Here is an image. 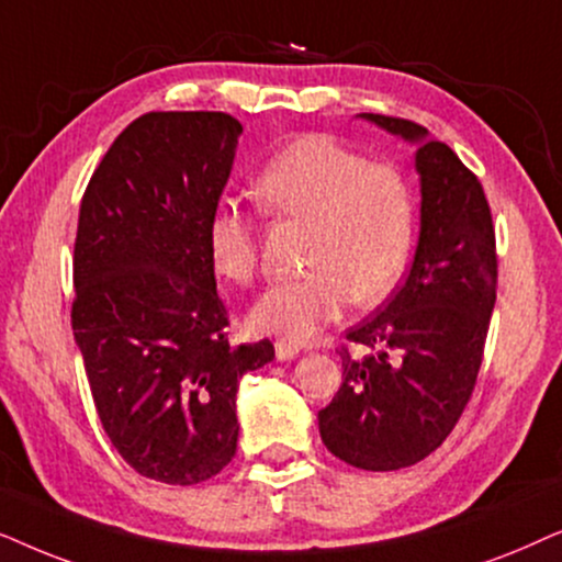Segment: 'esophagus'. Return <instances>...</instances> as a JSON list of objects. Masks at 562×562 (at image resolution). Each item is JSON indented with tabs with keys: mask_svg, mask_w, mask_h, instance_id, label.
<instances>
[{
	"mask_svg": "<svg viewBox=\"0 0 562 562\" xmlns=\"http://www.w3.org/2000/svg\"><path fill=\"white\" fill-rule=\"evenodd\" d=\"M274 355H277V359H280V362H285V359H293V357L301 355V347H297V344H293V341H288V339H277L274 341Z\"/></svg>",
	"mask_w": 562,
	"mask_h": 562,
	"instance_id": "obj_1",
	"label": "esophagus"
}]
</instances>
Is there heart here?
<instances>
[{
	"label": "heart",
	"mask_w": 562,
	"mask_h": 562,
	"mask_svg": "<svg viewBox=\"0 0 562 562\" xmlns=\"http://www.w3.org/2000/svg\"><path fill=\"white\" fill-rule=\"evenodd\" d=\"M267 218L311 223L308 269L269 285L249 313L257 331L308 341L347 308L375 305L406 272L416 238V194L403 169L368 161L324 133L290 140L251 182ZM207 257L223 280L249 285L259 269L251 215L223 203L207 221Z\"/></svg>",
	"instance_id": "1"
}]
</instances>
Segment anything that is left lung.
Listing matches in <instances>:
<instances>
[{
	"instance_id": "1",
	"label": "left lung",
	"mask_w": 562,
	"mask_h": 562,
	"mask_svg": "<svg viewBox=\"0 0 562 562\" xmlns=\"http://www.w3.org/2000/svg\"><path fill=\"white\" fill-rule=\"evenodd\" d=\"M364 117L418 140L422 234L414 265L387 303L349 328L344 380L318 411L326 450L362 470L416 465L450 437L475 391L496 305V228L481 179L424 125Z\"/></svg>"
}]
</instances>
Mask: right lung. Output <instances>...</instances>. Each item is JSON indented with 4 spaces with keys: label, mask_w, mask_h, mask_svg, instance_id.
Instances as JSON below:
<instances>
[{
    "label": "right lung",
    "mask_w": 562,
    "mask_h": 562,
    "mask_svg": "<svg viewBox=\"0 0 562 562\" xmlns=\"http://www.w3.org/2000/svg\"><path fill=\"white\" fill-rule=\"evenodd\" d=\"M238 136L228 112H146L79 205L71 328L97 416L120 458L169 485L234 460L238 380L274 357L269 339L231 344L207 257Z\"/></svg>",
    "instance_id": "1"
}]
</instances>
